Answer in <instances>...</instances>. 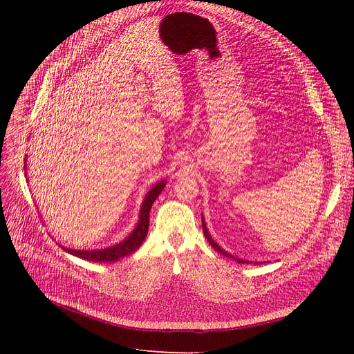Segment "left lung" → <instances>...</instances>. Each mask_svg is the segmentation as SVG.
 Listing matches in <instances>:
<instances>
[{"label": "left lung", "instance_id": "8db88e82", "mask_svg": "<svg viewBox=\"0 0 354 354\" xmlns=\"http://www.w3.org/2000/svg\"><path fill=\"white\" fill-rule=\"evenodd\" d=\"M202 230H203V235H205V238L208 239V243L211 244V247H214V250L215 251H218L219 254H222V255H225V257H230V258H234L231 254H228L227 251H224V250H222L216 243H215V241L212 239V236L209 235V232H208V230H207V227H205V222H203V218H202ZM235 259V261L236 263H241V264H243V263H245L244 261V259H239V258H234Z\"/></svg>", "mask_w": 354, "mask_h": 354}]
</instances>
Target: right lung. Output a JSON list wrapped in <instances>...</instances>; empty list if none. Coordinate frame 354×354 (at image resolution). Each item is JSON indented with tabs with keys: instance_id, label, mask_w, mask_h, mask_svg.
<instances>
[{
	"instance_id": "1",
	"label": "right lung",
	"mask_w": 354,
	"mask_h": 354,
	"mask_svg": "<svg viewBox=\"0 0 354 354\" xmlns=\"http://www.w3.org/2000/svg\"><path fill=\"white\" fill-rule=\"evenodd\" d=\"M165 182H159L156 183L155 187L147 192L142 208H140V218L138 222V227L133 230V232L130 234L123 243L110 247L106 250H97V251H77V250H70V248H64L67 252L80 257L83 259H88V261H99V263H113L118 261V259L135 252L143 243V239L147 235V230H149V212H151L152 203L155 202V199L159 196V194L162 192V189L165 188Z\"/></svg>"
}]
</instances>
